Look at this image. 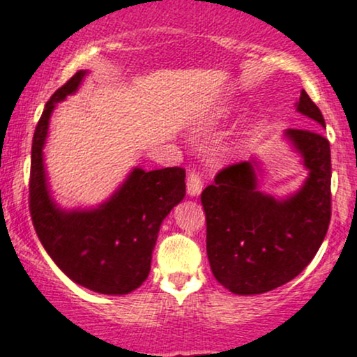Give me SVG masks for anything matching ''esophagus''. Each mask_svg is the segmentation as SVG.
Wrapping results in <instances>:
<instances>
[{
  "instance_id": "obj_1",
  "label": "esophagus",
  "mask_w": 357,
  "mask_h": 357,
  "mask_svg": "<svg viewBox=\"0 0 357 357\" xmlns=\"http://www.w3.org/2000/svg\"><path fill=\"white\" fill-rule=\"evenodd\" d=\"M202 192V178H200L199 172L190 170L189 175H187V194L190 197H197Z\"/></svg>"
}]
</instances>
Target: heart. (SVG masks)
<instances>
[{
  "label": "heart",
  "mask_w": 357,
  "mask_h": 357,
  "mask_svg": "<svg viewBox=\"0 0 357 357\" xmlns=\"http://www.w3.org/2000/svg\"><path fill=\"white\" fill-rule=\"evenodd\" d=\"M227 116V113H226V109H222V107H218V109H214L212 111V114H211V119H222V118H226Z\"/></svg>",
  "instance_id": "b5f03b06"
}]
</instances>
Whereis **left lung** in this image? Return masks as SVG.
I'll return each mask as SVG.
<instances>
[{"label":"left lung","instance_id":"8db88e82","mask_svg":"<svg viewBox=\"0 0 357 357\" xmlns=\"http://www.w3.org/2000/svg\"><path fill=\"white\" fill-rule=\"evenodd\" d=\"M298 113L326 128L305 91ZM308 177L297 194L275 199L256 189V162L222 168L200 200L207 221V258L232 294L258 295L285 285L312 261L331 222V146L319 131L287 130Z\"/></svg>","mask_w":357,"mask_h":357}]
</instances>
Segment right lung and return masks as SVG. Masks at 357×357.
Masks as SVG:
<instances>
[{
	"label": "right lung",
	"instance_id": "right-lung-1",
	"mask_svg": "<svg viewBox=\"0 0 357 357\" xmlns=\"http://www.w3.org/2000/svg\"><path fill=\"white\" fill-rule=\"evenodd\" d=\"M86 74L79 70L55 91L35 128L30 214L40 243L72 282L98 294L126 295L148 278L160 226L185 197V170L135 168L111 199L96 209H60L47 187L43 145L55 104L74 94Z\"/></svg>",
	"mask_w": 357,
	"mask_h": 357
}]
</instances>
